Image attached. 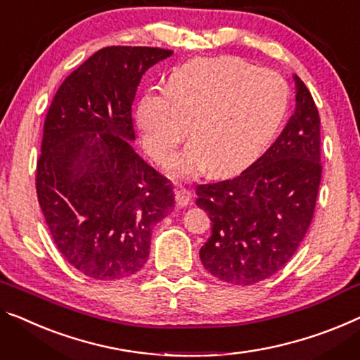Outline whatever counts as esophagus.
Returning <instances> with one entry per match:
<instances>
[{
	"label": "esophagus",
	"mask_w": 360,
	"mask_h": 360,
	"mask_svg": "<svg viewBox=\"0 0 360 360\" xmlns=\"http://www.w3.org/2000/svg\"><path fill=\"white\" fill-rule=\"evenodd\" d=\"M174 197H176V205L178 207H187L191 202V192L186 189H176L174 191Z\"/></svg>",
	"instance_id": "34e87169"
}]
</instances>
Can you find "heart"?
Instances as JSON below:
<instances>
[{"instance_id": "1", "label": "heart", "mask_w": 360, "mask_h": 360, "mask_svg": "<svg viewBox=\"0 0 360 360\" xmlns=\"http://www.w3.org/2000/svg\"><path fill=\"white\" fill-rule=\"evenodd\" d=\"M288 105L289 87L278 72L239 58H213L184 64L168 87L147 92L136 120L143 148L160 165L173 158L191 129L194 137L169 169L173 178L191 179L207 168L226 174L255 162L280 129Z\"/></svg>"}]
</instances>
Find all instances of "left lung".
I'll use <instances>...</instances> for the list:
<instances>
[{
	"mask_svg": "<svg viewBox=\"0 0 360 360\" xmlns=\"http://www.w3.org/2000/svg\"><path fill=\"white\" fill-rule=\"evenodd\" d=\"M296 110L275 143L233 179L197 186L212 236L207 271L229 284L264 281L288 264L312 223L321 179L320 116L297 76Z\"/></svg>",
	"mask_w": 360,
	"mask_h": 360,
	"instance_id": "1",
	"label": "left lung"
}]
</instances>
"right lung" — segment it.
<instances>
[{
	"mask_svg": "<svg viewBox=\"0 0 360 360\" xmlns=\"http://www.w3.org/2000/svg\"><path fill=\"white\" fill-rule=\"evenodd\" d=\"M171 55L101 48L69 74L48 110L37 195L56 248L92 280L136 275L148 259L153 226L174 208L173 186L131 146L141 79Z\"/></svg>",
	"mask_w": 360,
	"mask_h": 360,
	"instance_id": "obj_1",
	"label": "right lung"
}]
</instances>
